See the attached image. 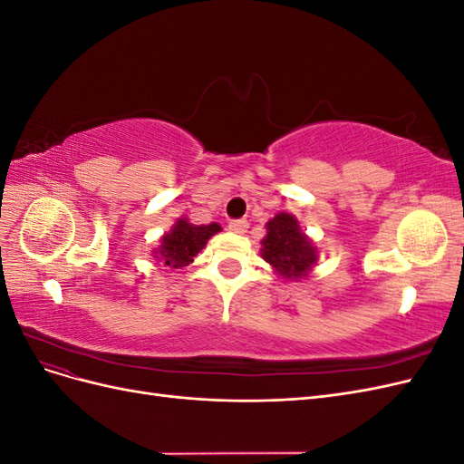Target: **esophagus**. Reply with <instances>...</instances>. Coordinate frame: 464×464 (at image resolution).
Returning <instances> with one entry per match:
<instances>
[{
  "mask_svg": "<svg viewBox=\"0 0 464 464\" xmlns=\"http://www.w3.org/2000/svg\"><path fill=\"white\" fill-rule=\"evenodd\" d=\"M247 220H232L230 224H228V228L232 230V232H236V234H244L246 230H247Z\"/></svg>",
  "mask_w": 464,
  "mask_h": 464,
  "instance_id": "1",
  "label": "esophagus"
}]
</instances>
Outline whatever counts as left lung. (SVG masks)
Wrapping results in <instances>:
<instances>
[{"mask_svg":"<svg viewBox=\"0 0 464 464\" xmlns=\"http://www.w3.org/2000/svg\"><path fill=\"white\" fill-rule=\"evenodd\" d=\"M266 234L261 240V257L285 280L305 278L317 263V246L300 228L298 218L278 213L265 224Z\"/></svg>","mask_w":464,"mask_h":464,"instance_id":"left-lung-1","label":"left lung"}]
</instances>
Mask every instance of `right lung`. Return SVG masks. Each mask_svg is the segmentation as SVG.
Here are the masks:
<instances>
[{"label":"right lung","mask_w":464,"mask_h":464,"mask_svg":"<svg viewBox=\"0 0 464 464\" xmlns=\"http://www.w3.org/2000/svg\"><path fill=\"white\" fill-rule=\"evenodd\" d=\"M222 228L218 222L210 224H193L189 218H178L170 232H166L160 237V246L152 251L154 259L164 263L168 269H181L193 263V257H198L199 251L207 246L210 236L218 234Z\"/></svg>","instance_id":"obj_1"}]
</instances>
